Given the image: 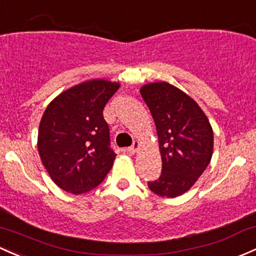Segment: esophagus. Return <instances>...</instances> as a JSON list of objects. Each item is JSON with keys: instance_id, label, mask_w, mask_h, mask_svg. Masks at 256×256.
Segmentation results:
<instances>
[{"instance_id": "1", "label": "esophagus", "mask_w": 256, "mask_h": 256, "mask_svg": "<svg viewBox=\"0 0 256 256\" xmlns=\"http://www.w3.org/2000/svg\"><path fill=\"white\" fill-rule=\"evenodd\" d=\"M138 147H140V142H138V141H134V142L132 143V146L128 148V153H131V154L136 153L137 150H138Z\"/></svg>"}]
</instances>
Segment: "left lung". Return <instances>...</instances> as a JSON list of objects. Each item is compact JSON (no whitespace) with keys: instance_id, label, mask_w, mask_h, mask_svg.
<instances>
[{"instance_id":"left-lung-1","label":"left lung","mask_w":256,"mask_h":256,"mask_svg":"<svg viewBox=\"0 0 256 256\" xmlns=\"http://www.w3.org/2000/svg\"><path fill=\"white\" fill-rule=\"evenodd\" d=\"M156 126L162 174L148 182L152 192L175 198L184 194L209 165L214 134L206 115L190 96L168 82L141 88Z\"/></svg>"}]
</instances>
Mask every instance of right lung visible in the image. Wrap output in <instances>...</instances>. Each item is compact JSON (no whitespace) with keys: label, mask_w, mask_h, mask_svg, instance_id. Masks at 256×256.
Returning a JSON list of instances; mask_svg holds the SVG:
<instances>
[{"label":"right lung","mask_w":256,"mask_h":256,"mask_svg":"<svg viewBox=\"0 0 256 256\" xmlns=\"http://www.w3.org/2000/svg\"><path fill=\"white\" fill-rule=\"evenodd\" d=\"M119 84L91 80L66 90L44 110L38 148L58 187L72 194L96 188L113 166L109 126L103 109Z\"/></svg>","instance_id":"1"}]
</instances>
